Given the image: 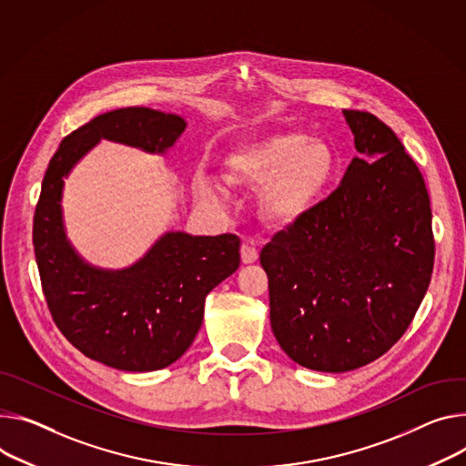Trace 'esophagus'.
<instances>
[{
  "label": "esophagus",
  "instance_id": "34e87169",
  "mask_svg": "<svg viewBox=\"0 0 466 466\" xmlns=\"http://www.w3.org/2000/svg\"><path fill=\"white\" fill-rule=\"evenodd\" d=\"M257 260H258L257 247L252 245V241H245L241 245V262L243 264H252V262H257Z\"/></svg>",
  "mask_w": 466,
  "mask_h": 466
}]
</instances>
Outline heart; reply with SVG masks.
<instances>
[{"mask_svg": "<svg viewBox=\"0 0 466 466\" xmlns=\"http://www.w3.org/2000/svg\"><path fill=\"white\" fill-rule=\"evenodd\" d=\"M336 154L321 139L301 132H279L234 150L223 178L239 187H262L260 211L277 228H289L309 218L327 193L334 173ZM198 197L219 200L216 184H200Z\"/></svg>", "mask_w": 466, "mask_h": 466, "instance_id": "heart-1", "label": "heart"}]
</instances>
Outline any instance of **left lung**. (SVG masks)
<instances>
[{
  "instance_id": "1",
  "label": "left lung",
  "mask_w": 466,
  "mask_h": 466,
  "mask_svg": "<svg viewBox=\"0 0 466 466\" xmlns=\"http://www.w3.org/2000/svg\"><path fill=\"white\" fill-rule=\"evenodd\" d=\"M344 116L360 156L309 218L260 252L279 346L293 362L329 373L366 366L400 340L435 260L416 163L375 115Z\"/></svg>"
}]
</instances>
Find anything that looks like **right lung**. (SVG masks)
Returning <instances> with one entry per match:
<instances>
[{
    "instance_id": "obj_1",
    "label": "right lung",
    "mask_w": 466,
    "mask_h": 466,
    "mask_svg": "<svg viewBox=\"0 0 466 466\" xmlns=\"http://www.w3.org/2000/svg\"><path fill=\"white\" fill-rule=\"evenodd\" d=\"M186 120L150 107L95 116L66 136L50 159L33 219L42 291L66 340L83 355L122 371H154L177 362L202 325L206 295L239 268L234 234L165 232L143 258L122 269L83 260L63 221L65 178L102 139L165 154Z\"/></svg>"
}]
</instances>
